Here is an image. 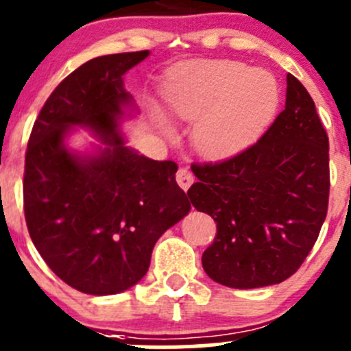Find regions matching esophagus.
I'll return each instance as SVG.
<instances>
[{
    "instance_id": "obj_1",
    "label": "esophagus",
    "mask_w": 351,
    "mask_h": 351,
    "mask_svg": "<svg viewBox=\"0 0 351 351\" xmlns=\"http://www.w3.org/2000/svg\"><path fill=\"white\" fill-rule=\"evenodd\" d=\"M176 183H178V185L186 192V190H189L193 183L192 171L186 168H180L178 171H176Z\"/></svg>"
}]
</instances>
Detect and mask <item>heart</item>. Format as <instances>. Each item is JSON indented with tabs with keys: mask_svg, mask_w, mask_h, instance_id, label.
Instances as JSON below:
<instances>
[{
	"mask_svg": "<svg viewBox=\"0 0 351 351\" xmlns=\"http://www.w3.org/2000/svg\"><path fill=\"white\" fill-rule=\"evenodd\" d=\"M162 95L173 120L197 122L193 144L214 159L231 158L253 144L280 101L270 73L238 61L186 62L171 73Z\"/></svg>",
	"mask_w": 351,
	"mask_h": 351,
	"instance_id": "b5f03b06",
	"label": "heart"
}]
</instances>
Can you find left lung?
I'll use <instances>...</instances> for the list:
<instances>
[{"mask_svg":"<svg viewBox=\"0 0 351 351\" xmlns=\"http://www.w3.org/2000/svg\"><path fill=\"white\" fill-rule=\"evenodd\" d=\"M189 190L217 224L202 254L205 274L232 289L280 284L299 270L326 219L329 141L313 98L287 74L285 110L247 149L193 162Z\"/></svg>","mask_w":351,"mask_h":351,"instance_id":"obj_1","label":"left lung"}]
</instances>
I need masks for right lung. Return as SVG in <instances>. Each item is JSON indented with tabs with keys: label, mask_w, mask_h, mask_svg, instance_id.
I'll use <instances>...</instances> for the list:
<instances>
[{
	"label": "right lung",
	"mask_w": 351,
	"mask_h": 351,
	"mask_svg": "<svg viewBox=\"0 0 351 351\" xmlns=\"http://www.w3.org/2000/svg\"><path fill=\"white\" fill-rule=\"evenodd\" d=\"M147 56L122 52L77 67L47 98L28 139L23 208L32 241L62 282L91 295L136 285L156 241L190 210L176 162L137 154L119 132L132 105L122 77ZM73 126L93 130L106 147L69 152Z\"/></svg>",
	"instance_id": "obj_1"
}]
</instances>
